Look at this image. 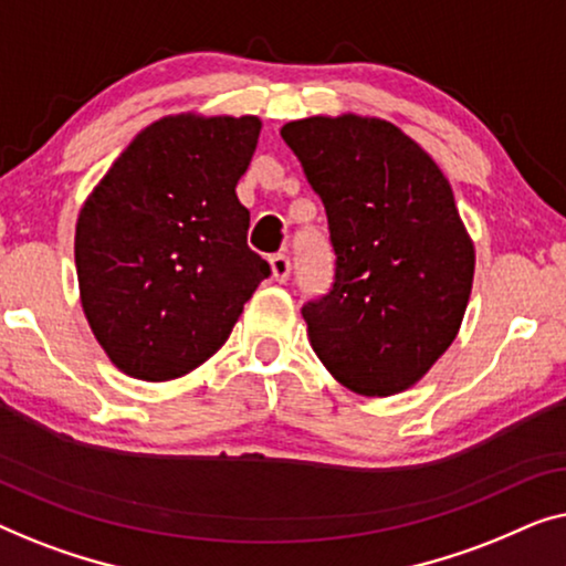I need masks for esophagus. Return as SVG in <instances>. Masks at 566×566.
<instances>
[{"label": "esophagus", "mask_w": 566, "mask_h": 566, "mask_svg": "<svg viewBox=\"0 0 566 566\" xmlns=\"http://www.w3.org/2000/svg\"><path fill=\"white\" fill-rule=\"evenodd\" d=\"M269 264H272V276H274L276 282H286V280H290L292 266H290V259H286L284 253H274V256L269 259Z\"/></svg>", "instance_id": "obj_1"}]
</instances>
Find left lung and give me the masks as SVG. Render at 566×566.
I'll return each mask as SVG.
<instances>
[{"label": "left lung", "instance_id": "obj_1", "mask_svg": "<svg viewBox=\"0 0 566 566\" xmlns=\"http://www.w3.org/2000/svg\"><path fill=\"white\" fill-rule=\"evenodd\" d=\"M282 138L328 214L333 284L302 307L317 359L366 397L402 392L457 338L474 245L449 179L400 127L340 115Z\"/></svg>", "mask_w": 566, "mask_h": 566}]
</instances>
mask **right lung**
<instances>
[{"label": "right lung", "mask_w": 566, "mask_h": 566, "mask_svg": "<svg viewBox=\"0 0 566 566\" xmlns=\"http://www.w3.org/2000/svg\"><path fill=\"white\" fill-rule=\"evenodd\" d=\"M259 117H164L135 135L76 222V274L94 338L127 377H185L226 344L272 274L245 243L235 185Z\"/></svg>", "instance_id": "obj_1"}]
</instances>
